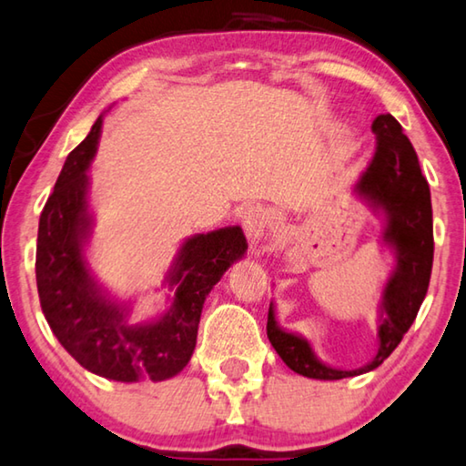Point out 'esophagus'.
Returning <instances> with one entry per match:
<instances>
[{"label": "esophagus", "instance_id": "esophagus-1", "mask_svg": "<svg viewBox=\"0 0 466 466\" xmlns=\"http://www.w3.org/2000/svg\"><path fill=\"white\" fill-rule=\"evenodd\" d=\"M268 224H270V218H268V211L264 207H248L242 213V226H245V232L251 242H259L264 238L268 232Z\"/></svg>", "mask_w": 466, "mask_h": 466}]
</instances>
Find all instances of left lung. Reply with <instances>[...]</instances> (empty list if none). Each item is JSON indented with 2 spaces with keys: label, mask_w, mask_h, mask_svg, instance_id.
Listing matches in <instances>:
<instances>
[{
  "label": "left lung",
  "mask_w": 466,
  "mask_h": 466,
  "mask_svg": "<svg viewBox=\"0 0 466 466\" xmlns=\"http://www.w3.org/2000/svg\"><path fill=\"white\" fill-rule=\"evenodd\" d=\"M371 130L376 135V154L355 183V194L382 218V242L395 255V268L378 304L380 346L367 365L359 370H338L320 361L304 336L283 329L274 314V304H270L268 339L285 365L306 378L342 380L382 365L414 323L429 289L435 248L429 183L422 177L414 146L395 117L380 114Z\"/></svg>",
  "instance_id": "left-lung-1"
}]
</instances>
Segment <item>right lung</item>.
I'll list each match as a JSON object with an SVG mask.
<instances>
[{"mask_svg":"<svg viewBox=\"0 0 466 466\" xmlns=\"http://www.w3.org/2000/svg\"><path fill=\"white\" fill-rule=\"evenodd\" d=\"M103 116L65 160L39 215L35 279L39 304L52 333L84 370L116 382L168 380L192 359L205 299L224 272L247 251L240 226L183 240L165 285L168 310L146 323H128L133 306L109 296L90 272L84 247L93 234L88 167L96 154Z\"/></svg>","mask_w":466,"mask_h":466,"instance_id":"add662e5","label":"right lung"}]
</instances>
